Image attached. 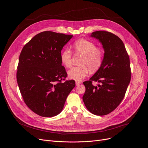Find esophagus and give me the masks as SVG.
Segmentation results:
<instances>
[{
	"mask_svg": "<svg viewBox=\"0 0 148 148\" xmlns=\"http://www.w3.org/2000/svg\"><path fill=\"white\" fill-rule=\"evenodd\" d=\"M80 84H81V82H77H77H75V84H76V86H79Z\"/></svg>",
	"mask_w": 148,
	"mask_h": 148,
	"instance_id": "obj_1",
	"label": "esophagus"
}]
</instances>
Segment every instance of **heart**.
Listing matches in <instances>:
<instances>
[{
	"label": "heart",
	"instance_id": "heart-1",
	"mask_svg": "<svg viewBox=\"0 0 148 148\" xmlns=\"http://www.w3.org/2000/svg\"><path fill=\"white\" fill-rule=\"evenodd\" d=\"M73 50L77 56H81L79 64L81 66L71 68L68 71L69 78L76 81H81L88 74L90 70L96 71L102 66L104 58L103 50L96 46L92 41L80 38L74 42ZM73 54L67 48L63 50L60 55L62 64L67 68L72 65Z\"/></svg>",
	"mask_w": 148,
	"mask_h": 148
}]
</instances>
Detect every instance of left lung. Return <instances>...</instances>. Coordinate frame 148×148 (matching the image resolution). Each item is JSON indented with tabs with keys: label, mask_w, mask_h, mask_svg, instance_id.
Here are the masks:
<instances>
[{
	"label": "left lung",
	"mask_w": 148,
	"mask_h": 148,
	"mask_svg": "<svg viewBox=\"0 0 148 148\" xmlns=\"http://www.w3.org/2000/svg\"><path fill=\"white\" fill-rule=\"evenodd\" d=\"M91 36L102 43L104 58L95 74L83 82L86 92L82 99L90 112L101 116L115 110L123 99L131 78L130 60L123 41L117 36L100 30ZM92 81L100 84L94 86Z\"/></svg>",
	"instance_id": "8db88e82"
}]
</instances>
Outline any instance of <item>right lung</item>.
I'll return each mask as SVG.
<instances>
[{"instance_id":"right-lung-1","label":"right lung","mask_w":148,"mask_h":148,"mask_svg":"<svg viewBox=\"0 0 148 148\" xmlns=\"http://www.w3.org/2000/svg\"><path fill=\"white\" fill-rule=\"evenodd\" d=\"M73 35L45 31L36 34L20 53L16 78L23 101L36 114L52 117L60 114L74 80H65L61 51Z\"/></svg>"}]
</instances>
